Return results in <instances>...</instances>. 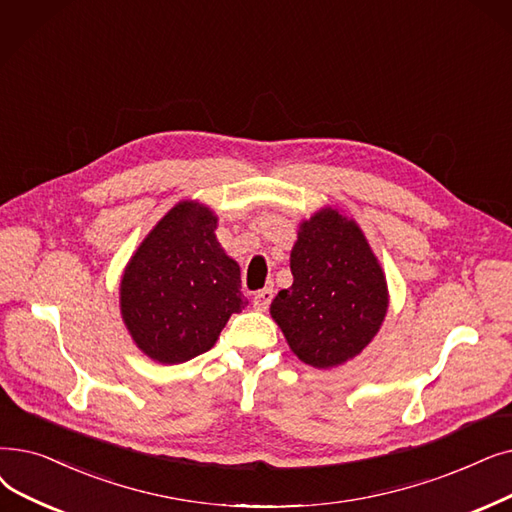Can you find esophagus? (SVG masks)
Here are the masks:
<instances>
[{
	"mask_svg": "<svg viewBox=\"0 0 512 512\" xmlns=\"http://www.w3.org/2000/svg\"><path fill=\"white\" fill-rule=\"evenodd\" d=\"M272 299H274V291H272V288H263V291H257V293H255V297H253V307L259 309V311H265V309L270 307Z\"/></svg>",
	"mask_w": 512,
	"mask_h": 512,
	"instance_id": "obj_1",
	"label": "esophagus"
}]
</instances>
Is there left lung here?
<instances>
[{
  "label": "left lung",
  "mask_w": 512,
  "mask_h": 512,
  "mask_svg": "<svg viewBox=\"0 0 512 512\" xmlns=\"http://www.w3.org/2000/svg\"><path fill=\"white\" fill-rule=\"evenodd\" d=\"M291 272L293 284L270 305L291 351L320 370L360 355L385 322L389 288L358 221L337 207L303 219Z\"/></svg>",
  "instance_id": "8db88e82"
}]
</instances>
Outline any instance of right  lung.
Instances as JSON below:
<instances>
[{
  "instance_id": "right-lung-1",
  "label": "right lung",
  "mask_w": 512,
  "mask_h": 512,
  "mask_svg": "<svg viewBox=\"0 0 512 512\" xmlns=\"http://www.w3.org/2000/svg\"><path fill=\"white\" fill-rule=\"evenodd\" d=\"M217 215L198 201L171 207L127 261L121 318L136 347L159 364L209 351L232 314L249 301L240 265L217 242Z\"/></svg>"
}]
</instances>
